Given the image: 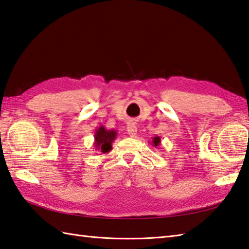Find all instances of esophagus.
Instances as JSON below:
<instances>
[{"label": "esophagus", "mask_w": 249, "mask_h": 249, "mask_svg": "<svg viewBox=\"0 0 249 249\" xmlns=\"http://www.w3.org/2000/svg\"><path fill=\"white\" fill-rule=\"evenodd\" d=\"M127 133L130 137H136L137 136V126L134 123H129L127 126Z\"/></svg>", "instance_id": "esophagus-1"}]
</instances>
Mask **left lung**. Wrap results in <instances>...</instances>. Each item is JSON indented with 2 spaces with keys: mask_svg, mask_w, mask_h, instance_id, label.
<instances>
[{
  "mask_svg": "<svg viewBox=\"0 0 249 249\" xmlns=\"http://www.w3.org/2000/svg\"><path fill=\"white\" fill-rule=\"evenodd\" d=\"M160 142H161V141H160V136H155V137H153V138H152L151 143H152L153 146L157 147V146H160Z\"/></svg>",
  "mask_w": 249,
  "mask_h": 249,
  "instance_id": "8db88e82",
  "label": "left lung"
}]
</instances>
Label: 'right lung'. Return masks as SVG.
<instances>
[{"mask_svg": "<svg viewBox=\"0 0 249 249\" xmlns=\"http://www.w3.org/2000/svg\"><path fill=\"white\" fill-rule=\"evenodd\" d=\"M118 136V131L114 129H107L105 126H99L95 130L94 135V147L102 153H109L112 150V142Z\"/></svg>", "mask_w": 249, "mask_h": 249, "instance_id": "obj_1", "label": "right lung"}]
</instances>
